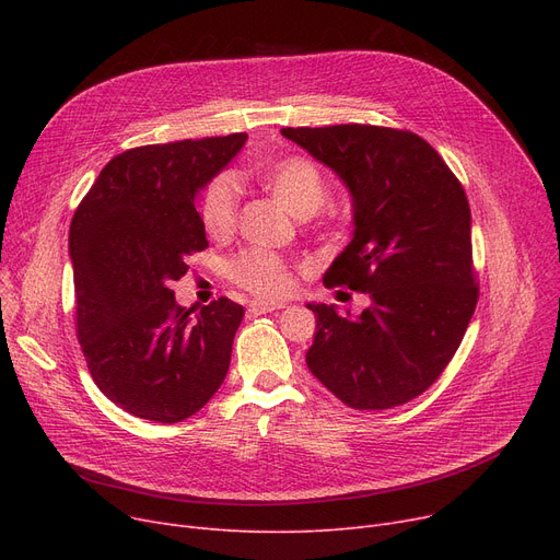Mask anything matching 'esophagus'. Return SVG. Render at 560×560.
Returning a JSON list of instances; mask_svg holds the SVG:
<instances>
[{"label":"esophagus","instance_id":"1","mask_svg":"<svg viewBox=\"0 0 560 560\" xmlns=\"http://www.w3.org/2000/svg\"><path fill=\"white\" fill-rule=\"evenodd\" d=\"M281 308H285V304H281V302H258V300L249 302V313H252V315L275 313V311H281Z\"/></svg>","mask_w":560,"mask_h":560}]
</instances>
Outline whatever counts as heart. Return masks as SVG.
<instances>
[{
  "instance_id": "b5f03b06",
  "label": "heart",
  "mask_w": 560,
  "mask_h": 560,
  "mask_svg": "<svg viewBox=\"0 0 560 560\" xmlns=\"http://www.w3.org/2000/svg\"><path fill=\"white\" fill-rule=\"evenodd\" d=\"M258 184L268 190L292 215H313L327 195L325 176L319 167L304 156H283L262 163L256 170ZM199 218L206 233L213 238H226L238 220V184L233 176L222 174L203 190ZM231 279L258 298H283L292 288L288 262L265 249H245L229 262Z\"/></svg>"
}]
</instances>
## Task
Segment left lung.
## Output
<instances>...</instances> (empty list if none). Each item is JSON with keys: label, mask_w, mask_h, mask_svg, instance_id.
Returning a JSON list of instances; mask_svg holds the SVG:
<instances>
[{"label": "left lung", "mask_w": 560, "mask_h": 560, "mask_svg": "<svg viewBox=\"0 0 560 560\" xmlns=\"http://www.w3.org/2000/svg\"><path fill=\"white\" fill-rule=\"evenodd\" d=\"M281 133L336 172L351 197L354 233L322 281L370 298L361 315L306 304L317 322L308 370L359 410L416 399L443 374L477 308L460 182L410 131L336 125Z\"/></svg>", "instance_id": "obj_1"}]
</instances>
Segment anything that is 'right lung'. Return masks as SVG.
I'll list each match as a JSON object with an SVG mask.
<instances>
[{
  "mask_svg": "<svg viewBox=\"0 0 560 560\" xmlns=\"http://www.w3.org/2000/svg\"><path fill=\"white\" fill-rule=\"evenodd\" d=\"M245 140L231 133L117 154L74 211L77 336L97 388L136 418L182 422L226 376L243 306L220 298L184 308L170 283L209 247L195 199Z\"/></svg>",
  "mask_w": 560,
  "mask_h": 560,
  "instance_id": "right-lung-1",
  "label": "right lung"
}]
</instances>
